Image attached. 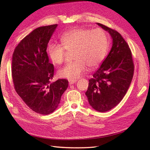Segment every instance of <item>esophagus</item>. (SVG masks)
Instances as JSON below:
<instances>
[{
    "mask_svg": "<svg viewBox=\"0 0 150 150\" xmlns=\"http://www.w3.org/2000/svg\"><path fill=\"white\" fill-rule=\"evenodd\" d=\"M76 82V80H69V85H72V84H74Z\"/></svg>",
    "mask_w": 150,
    "mask_h": 150,
    "instance_id": "1",
    "label": "esophagus"
}]
</instances>
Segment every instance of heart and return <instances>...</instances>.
<instances>
[{
  "label": "heart",
  "instance_id": "obj_1",
  "mask_svg": "<svg viewBox=\"0 0 150 150\" xmlns=\"http://www.w3.org/2000/svg\"><path fill=\"white\" fill-rule=\"evenodd\" d=\"M62 44L52 43L47 52L54 64L64 62L67 51L72 52L74 60L68 63L58 72V76L69 80H76L89 69L97 67L106 55L108 38L104 30L97 28H75L64 34L60 38Z\"/></svg>",
  "mask_w": 150,
  "mask_h": 150
}]
</instances>
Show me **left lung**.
I'll use <instances>...</instances> for the list:
<instances>
[{
	"mask_svg": "<svg viewBox=\"0 0 150 150\" xmlns=\"http://www.w3.org/2000/svg\"><path fill=\"white\" fill-rule=\"evenodd\" d=\"M97 24L109 32L112 44L108 55L89 80L85 95L95 110L104 112L115 108L125 96L133 78L134 65L129 46L121 34Z\"/></svg>",
	"mask_w": 150,
	"mask_h": 150,
	"instance_id": "8db88e82",
	"label": "left lung"
}]
</instances>
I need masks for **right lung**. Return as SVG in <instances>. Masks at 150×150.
<instances>
[{"mask_svg":"<svg viewBox=\"0 0 150 150\" xmlns=\"http://www.w3.org/2000/svg\"><path fill=\"white\" fill-rule=\"evenodd\" d=\"M57 24L38 27L25 37L14 49L12 77L14 89L32 111L44 115L53 112L68 87V81L51 83L54 67L49 62L47 44Z\"/></svg>","mask_w":150,"mask_h":150,"instance_id":"obj_1","label":"right lung"}]
</instances>
